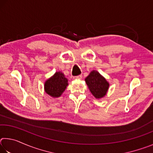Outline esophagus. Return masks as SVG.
Segmentation results:
<instances>
[{
    "mask_svg": "<svg viewBox=\"0 0 153 153\" xmlns=\"http://www.w3.org/2000/svg\"><path fill=\"white\" fill-rule=\"evenodd\" d=\"M82 75H79V76H75L74 78L75 79H82Z\"/></svg>",
    "mask_w": 153,
    "mask_h": 153,
    "instance_id": "34e87169",
    "label": "esophagus"
}]
</instances>
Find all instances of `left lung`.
Returning a JSON list of instances; mask_svg holds the SVG:
<instances>
[{
  "label": "left lung",
  "mask_w": 153,
  "mask_h": 153,
  "mask_svg": "<svg viewBox=\"0 0 153 153\" xmlns=\"http://www.w3.org/2000/svg\"><path fill=\"white\" fill-rule=\"evenodd\" d=\"M85 81L90 91L96 98H101L107 94L109 84L97 71L93 70L90 72Z\"/></svg>",
  "instance_id": "obj_1"
}]
</instances>
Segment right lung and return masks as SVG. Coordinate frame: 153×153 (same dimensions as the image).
<instances>
[{
  "mask_svg": "<svg viewBox=\"0 0 153 153\" xmlns=\"http://www.w3.org/2000/svg\"><path fill=\"white\" fill-rule=\"evenodd\" d=\"M68 86V79L61 71H57L45 83V90L46 94L53 98L61 97Z\"/></svg>",
  "mask_w": 153,
  "mask_h": 153,
  "instance_id": "obj_1",
  "label": "right lung"
}]
</instances>
